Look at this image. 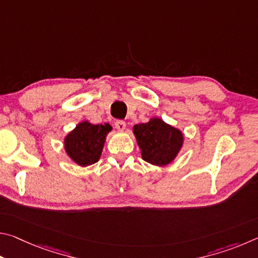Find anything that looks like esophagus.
<instances>
[{
	"instance_id": "esophagus-1",
	"label": "esophagus",
	"mask_w": 258,
	"mask_h": 258,
	"mask_svg": "<svg viewBox=\"0 0 258 258\" xmlns=\"http://www.w3.org/2000/svg\"><path fill=\"white\" fill-rule=\"evenodd\" d=\"M115 126L118 131H124L126 128V124H125V121H123V120H117L115 123Z\"/></svg>"
}]
</instances>
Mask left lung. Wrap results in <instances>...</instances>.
<instances>
[{"label":"left lung","mask_w":258,"mask_h":258,"mask_svg":"<svg viewBox=\"0 0 258 258\" xmlns=\"http://www.w3.org/2000/svg\"><path fill=\"white\" fill-rule=\"evenodd\" d=\"M133 134L147 163L155 166H166L174 161L184 143L182 131L169 125L159 117L133 126Z\"/></svg>","instance_id":"left-lung-1"}]
</instances>
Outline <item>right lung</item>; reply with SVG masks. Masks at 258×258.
I'll use <instances>...</instances> for the list:
<instances>
[{"label":"right lung","instance_id":"add662e5","mask_svg":"<svg viewBox=\"0 0 258 258\" xmlns=\"http://www.w3.org/2000/svg\"><path fill=\"white\" fill-rule=\"evenodd\" d=\"M112 127L109 124H92L81 121L63 139L66 155L81 167H86L99 161L104 142Z\"/></svg>","mask_w":258,"mask_h":258}]
</instances>
